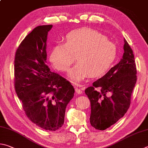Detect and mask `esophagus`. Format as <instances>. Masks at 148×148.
Masks as SVG:
<instances>
[{"mask_svg": "<svg viewBox=\"0 0 148 148\" xmlns=\"http://www.w3.org/2000/svg\"><path fill=\"white\" fill-rule=\"evenodd\" d=\"M75 92H76L77 94H78V95H79V94L82 93V90L80 89V88L76 87L75 88Z\"/></svg>", "mask_w": 148, "mask_h": 148, "instance_id": "obj_1", "label": "esophagus"}]
</instances>
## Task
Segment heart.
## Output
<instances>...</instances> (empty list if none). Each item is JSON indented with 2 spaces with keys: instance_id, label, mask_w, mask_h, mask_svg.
I'll use <instances>...</instances> for the list:
<instances>
[{
  "instance_id": "heart-1",
  "label": "heart",
  "mask_w": 148,
  "mask_h": 148,
  "mask_svg": "<svg viewBox=\"0 0 148 148\" xmlns=\"http://www.w3.org/2000/svg\"><path fill=\"white\" fill-rule=\"evenodd\" d=\"M76 56L79 63L72 69L69 77L78 83L90 75L100 76L108 71L116 58V48L98 31L82 28L67 34L65 42L56 45L49 60L56 70L67 72L76 61Z\"/></svg>"
}]
</instances>
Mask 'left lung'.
<instances>
[{
	"mask_svg": "<svg viewBox=\"0 0 148 148\" xmlns=\"http://www.w3.org/2000/svg\"><path fill=\"white\" fill-rule=\"evenodd\" d=\"M123 50L120 62L85 90L90 101V123L96 130H105L114 124L130 106L136 68L133 50L125 39Z\"/></svg>",
	"mask_w": 148,
	"mask_h": 148,
	"instance_id": "left-lung-1",
	"label": "left lung"
}]
</instances>
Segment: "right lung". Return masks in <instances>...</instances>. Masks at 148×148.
<instances>
[{
  "mask_svg": "<svg viewBox=\"0 0 148 148\" xmlns=\"http://www.w3.org/2000/svg\"><path fill=\"white\" fill-rule=\"evenodd\" d=\"M52 28L37 26L21 42L15 56L14 86L26 116L43 130L53 131L63 125L74 88L46 64L47 35Z\"/></svg>",
  "mask_w": 148,
  "mask_h": 148,
  "instance_id": "add662e5",
  "label": "right lung"
}]
</instances>
